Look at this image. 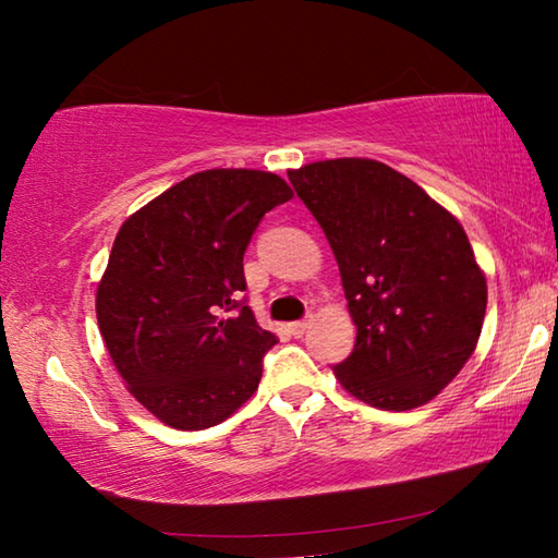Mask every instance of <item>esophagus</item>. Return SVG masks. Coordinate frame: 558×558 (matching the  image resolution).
I'll list each match as a JSON object with an SVG mask.
<instances>
[{"instance_id": "34e87169", "label": "esophagus", "mask_w": 558, "mask_h": 558, "mask_svg": "<svg viewBox=\"0 0 558 558\" xmlns=\"http://www.w3.org/2000/svg\"><path fill=\"white\" fill-rule=\"evenodd\" d=\"M307 327H310V319H298V323L290 325V335L302 337V335L307 332Z\"/></svg>"}]
</instances>
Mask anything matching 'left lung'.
I'll return each instance as SVG.
<instances>
[{"instance_id": "left-lung-1", "label": "left lung", "mask_w": 558, "mask_h": 558, "mask_svg": "<svg viewBox=\"0 0 558 558\" xmlns=\"http://www.w3.org/2000/svg\"><path fill=\"white\" fill-rule=\"evenodd\" d=\"M342 276L354 352L335 376L384 411L428 403L475 352L487 282L456 216L396 169L342 157L290 169Z\"/></svg>"}]
</instances>
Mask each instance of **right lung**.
Returning <instances> with one entry per match:
<instances>
[{"instance_id": "add662e5", "label": "right lung", "mask_w": 558, "mask_h": 558, "mask_svg": "<svg viewBox=\"0 0 558 558\" xmlns=\"http://www.w3.org/2000/svg\"><path fill=\"white\" fill-rule=\"evenodd\" d=\"M292 199L258 169H206L120 226L96 295L100 335L130 393L167 426L202 430L258 389L278 337L245 305L243 253Z\"/></svg>"}]
</instances>
